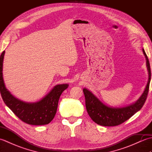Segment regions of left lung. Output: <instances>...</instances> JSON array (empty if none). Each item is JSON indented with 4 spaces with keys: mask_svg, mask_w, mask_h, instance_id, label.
I'll use <instances>...</instances> for the list:
<instances>
[{
    "mask_svg": "<svg viewBox=\"0 0 152 152\" xmlns=\"http://www.w3.org/2000/svg\"><path fill=\"white\" fill-rule=\"evenodd\" d=\"M144 55L146 59V66L148 70V81L146 88L140 97L133 104L122 108L110 107L105 105L88 89H83L86 99V110L90 118L96 124L102 126H116L120 125L132 117L135 113L142 107L149 91L151 80V69L150 62L147 55L142 49Z\"/></svg>",
    "mask_w": 152,
    "mask_h": 152,
    "instance_id": "left-lung-1",
    "label": "left lung"
}]
</instances>
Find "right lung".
<instances>
[{"mask_svg": "<svg viewBox=\"0 0 152 152\" xmlns=\"http://www.w3.org/2000/svg\"><path fill=\"white\" fill-rule=\"evenodd\" d=\"M5 51L0 57V91L6 105L14 114L25 123L33 125H42L50 124L56 115L60 96L69 84H59L36 102H26L13 96L6 88L2 77V63Z\"/></svg>", "mask_w": 152, "mask_h": 152, "instance_id": "obj_1", "label": "right lung"}]
</instances>
